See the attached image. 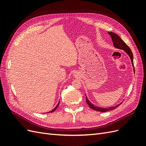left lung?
I'll return each instance as SVG.
<instances>
[{"label":"left lung","mask_w":146,"mask_h":146,"mask_svg":"<svg viewBox=\"0 0 146 146\" xmlns=\"http://www.w3.org/2000/svg\"><path fill=\"white\" fill-rule=\"evenodd\" d=\"M108 33L110 35V36H111V38L112 41L113 42V45H114V47L119 48V49L123 50L127 53L128 55H129V56H130V58L131 59L132 65H133V68H134L133 56V54H132V52L130 48V47L128 46L126 44L122 41V39L120 37H119L117 34L114 33L113 32H108ZM134 71H135V68H134ZM86 103L88 104V105H89L90 107L91 108L92 110H96V111H101V112H106V111H110V110H113L114 109L116 108L117 107H118L119 106L121 105V104H118L116 106H114V107L105 108L98 107H96V106L92 104H91V102H90V100L88 99L86 96Z\"/></svg>","instance_id":"obj_1"}]
</instances>
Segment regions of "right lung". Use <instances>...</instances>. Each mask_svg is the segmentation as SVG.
<instances>
[{"label":"right lung","instance_id":"add662e5","mask_svg":"<svg viewBox=\"0 0 146 146\" xmlns=\"http://www.w3.org/2000/svg\"><path fill=\"white\" fill-rule=\"evenodd\" d=\"M59 103H60V102H58V104H57V105H56V107H55V108H54V109H53L52 110H51V111H49V112H48V113H52V112H54V111H55L56 109L57 108H58V105H59Z\"/></svg>","mask_w":146,"mask_h":146}]
</instances>
